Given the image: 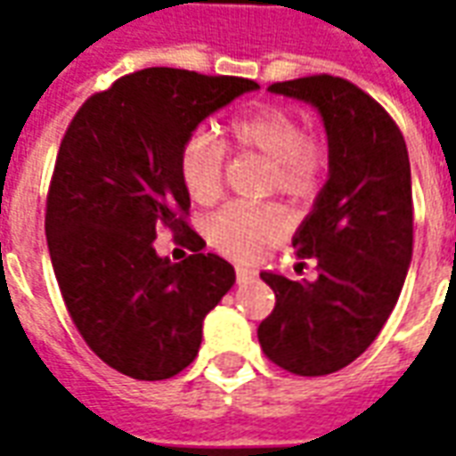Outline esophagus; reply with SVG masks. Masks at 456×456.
I'll use <instances>...</instances> for the list:
<instances>
[{"label":"esophagus","instance_id":"34e87169","mask_svg":"<svg viewBox=\"0 0 456 456\" xmlns=\"http://www.w3.org/2000/svg\"><path fill=\"white\" fill-rule=\"evenodd\" d=\"M255 277H257V272H255V269L235 267V279H238V284H248V281H252Z\"/></svg>","mask_w":456,"mask_h":456}]
</instances>
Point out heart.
Instances as JSON below:
<instances>
[{"label":"heart","mask_w":456,"mask_h":456,"mask_svg":"<svg viewBox=\"0 0 456 456\" xmlns=\"http://www.w3.org/2000/svg\"><path fill=\"white\" fill-rule=\"evenodd\" d=\"M235 151L255 152L269 162V187L291 201H305L323 182L330 151L321 135L305 133L297 116L279 106H252L225 126ZM225 151L211 133L194 131L179 151V177L196 204H211L224 187ZM287 218L277 206L231 204L206 224V235L235 260H252L281 238Z\"/></svg>","instance_id":"b5f03b06"}]
</instances>
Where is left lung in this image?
<instances>
[{
	"label": "left lung",
	"instance_id": "8db88e82",
	"mask_svg": "<svg viewBox=\"0 0 456 456\" xmlns=\"http://www.w3.org/2000/svg\"><path fill=\"white\" fill-rule=\"evenodd\" d=\"M269 92L318 109L328 133V182L294 235L315 281L262 272L274 311L257 328L265 354L298 377L347 367L394 311L413 257L411 162L396 121L347 79L314 75Z\"/></svg>",
	"mask_w": 456,
	"mask_h": 456
}]
</instances>
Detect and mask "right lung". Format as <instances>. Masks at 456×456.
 I'll return each mask as SVG.
<instances>
[{
  "mask_svg": "<svg viewBox=\"0 0 456 456\" xmlns=\"http://www.w3.org/2000/svg\"><path fill=\"white\" fill-rule=\"evenodd\" d=\"M260 89L242 77L148 68L79 106L53 169L45 238L60 294L89 350L141 381L194 362L206 314L235 269L187 224L179 151L206 116ZM165 224L195 248L175 265L151 242Z\"/></svg>",
  "mask_w": 456,
  "mask_h": 456,
  "instance_id": "1",
  "label": "right lung"
}]
</instances>
